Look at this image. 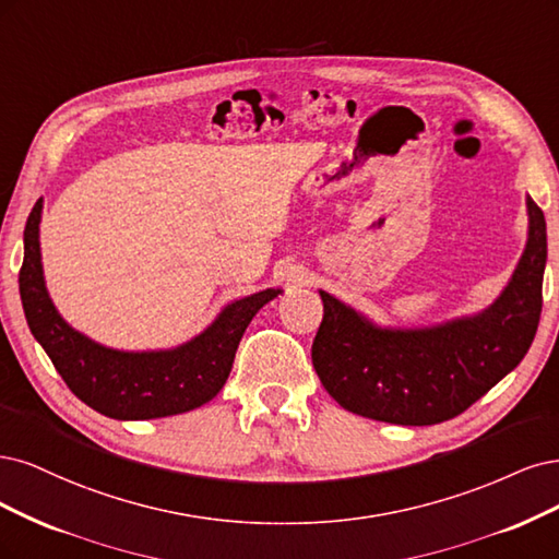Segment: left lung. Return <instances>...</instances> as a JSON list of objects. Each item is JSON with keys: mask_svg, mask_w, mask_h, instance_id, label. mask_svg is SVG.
<instances>
[{"mask_svg": "<svg viewBox=\"0 0 559 559\" xmlns=\"http://www.w3.org/2000/svg\"><path fill=\"white\" fill-rule=\"evenodd\" d=\"M527 241L509 283L485 309L437 325L388 328L318 290L322 322L311 357L320 383L357 416L437 425L460 416L527 355L548 258L546 218L527 194Z\"/></svg>", "mask_w": 559, "mask_h": 559, "instance_id": "left-lung-1", "label": "left lung"}]
</instances>
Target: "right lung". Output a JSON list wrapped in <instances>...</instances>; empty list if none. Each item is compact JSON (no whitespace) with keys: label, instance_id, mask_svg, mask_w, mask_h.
Masks as SVG:
<instances>
[{"label":"right lung","instance_id":"right-lung-1","mask_svg":"<svg viewBox=\"0 0 559 559\" xmlns=\"http://www.w3.org/2000/svg\"><path fill=\"white\" fill-rule=\"evenodd\" d=\"M41 211L44 197L34 204L25 225V258L17 285L29 332L69 390L90 408L116 420L167 418L211 402L227 381L250 320L283 293L281 287H266L225 304L211 325L174 348L104 346L71 328L48 295L39 241Z\"/></svg>","mask_w":559,"mask_h":559}]
</instances>
